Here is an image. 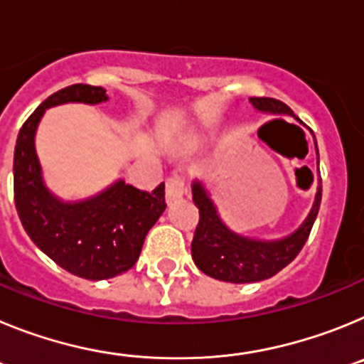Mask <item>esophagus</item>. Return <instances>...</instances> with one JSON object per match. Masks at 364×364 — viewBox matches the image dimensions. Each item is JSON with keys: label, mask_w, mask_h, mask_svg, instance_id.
Here are the masks:
<instances>
[{"label": "esophagus", "mask_w": 364, "mask_h": 364, "mask_svg": "<svg viewBox=\"0 0 364 364\" xmlns=\"http://www.w3.org/2000/svg\"><path fill=\"white\" fill-rule=\"evenodd\" d=\"M186 191V182L184 176L180 175V173H173L169 178L166 180V197L167 200H176L184 195Z\"/></svg>", "instance_id": "esophagus-1"}]
</instances>
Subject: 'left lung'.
<instances>
[{"label":"left lung","instance_id":"left-lung-1","mask_svg":"<svg viewBox=\"0 0 364 364\" xmlns=\"http://www.w3.org/2000/svg\"><path fill=\"white\" fill-rule=\"evenodd\" d=\"M257 111L272 112V114H290L299 120L290 107L275 98H250ZM281 120V118H279ZM302 124V122H301ZM317 147V142H315ZM319 159V151H317ZM193 202L198 208V226L191 242V255L200 272L210 277L233 284L257 282L273 277L275 273L290 264L299 255L304 242L310 237L315 217L319 213L323 186H317L314 208L306 220L291 235L279 240H257L247 239L235 233L220 220L213 200L205 193L204 186L195 180L191 186Z\"/></svg>","mask_w":364,"mask_h":364}]
</instances>
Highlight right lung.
<instances>
[{"label": "right lung", "instance_id": "right-lung-1", "mask_svg": "<svg viewBox=\"0 0 364 364\" xmlns=\"http://www.w3.org/2000/svg\"><path fill=\"white\" fill-rule=\"evenodd\" d=\"M107 102L104 87L74 83L54 92L19 129L14 149V202L19 220L41 252L76 277H117L134 266L144 240L166 210L164 182L142 191L117 180L96 197L63 202L45 188L34 136L45 109Z\"/></svg>", "mask_w": 364, "mask_h": 364}]
</instances>
